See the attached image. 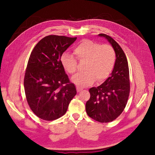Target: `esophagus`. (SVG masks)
<instances>
[{"instance_id": "obj_1", "label": "esophagus", "mask_w": 155, "mask_h": 155, "mask_svg": "<svg viewBox=\"0 0 155 155\" xmlns=\"http://www.w3.org/2000/svg\"><path fill=\"white\" fill-rule=\"evenodd\" d=\"M76 90H77V92H79L80 91H81L83 89L81 88H79V87H76Z\"/></svg>"}]
</instances>
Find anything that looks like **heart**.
I'll return each mask as SVG.
<instances>
[{"instance_id":"heart-1","label":"heart","mask_w":155,"mask_h":155,"mask_svg":"<svg viewBox=\"0 0 155 155\" xmlns=\"http://www.w3.org/2000/svg\"><path fill=\"white\" fill-rule=\"evenodd\" d=\"M74 53L79 61H86L84 70L72 77V81L80 87L105 81L110 76L116 62V53L109 45H100L90 39H83L76 45ZM77 59L68 52H63L60 62L67 73L74 74L77 70Z\"/></svg>"}]
</instances>
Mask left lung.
Wrapping results in <instances>:
<instances>
[{"mask_svg":"<svg viewBox=\"0 0 155 155\" xmlns=\"http://www.w3.org/2000/svg\"><path fill=\"white\" fill-rule=\"evenodd\" d=\"M109 42L116 53V62L111 76L97 87L89 89L91 97L86 103L89 117L101 123L114 120L121 114L127 103L130 92L127 59L122 48L111 37L99 34Z\"/></svg>","mask_w":155,"mask_h":155,"instance_id":"obj_1","label":"left lung"}]
</instances>
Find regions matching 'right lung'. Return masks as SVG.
<instances>
[{
    "mask_svg": "<svg viewBox=\"0 0 155 155\" xmlns=\"http://www.w3.org/2000/svg\"><path fill=\"white\" fill-rule=\"evenodd\" d=\"M77 37L46 36L33 49L24 79L28 104L39 118L52 121L63 116L76 94L60 57Z\"/></svg>",
    "mask_w": 155,
    "mask_h": 155,
    "instance_id": "add662e5",
    "label": "right lung"
}]
</instances>
